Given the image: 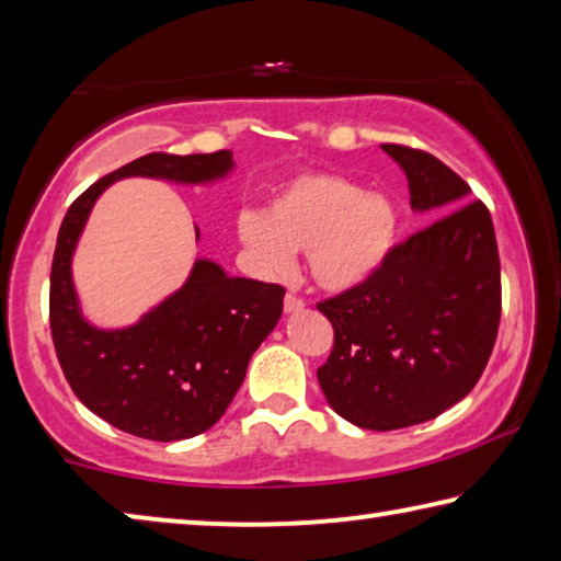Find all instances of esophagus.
Here are the masks:
<instances>
[{"instance_id":"esophagus-1","label":"esophagus","mask_w":561,"mask_h":561,"mask_svg":"<svg viewBox=\"0 0 561 561\" xmlns=\"http://www.w3.org/2000/svg\"><path fill=\"white\" fill-rule=\"evenodd\" d=\"M301 309H305V299H299V297H295V295L284 297V312L295 314V312H301Z\"/></svg>"}]
</instances>
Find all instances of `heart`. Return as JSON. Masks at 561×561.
Listing matches in <instances>:
<instances>
[{
  "mask_svg": "<svg viewBox=\"0 0 561 561\" xmlns=\"http://www.w3.org/2000/svg\"><path fill=\"white\" fill-rule=\"evenodd\" d=\"M399 232L394 204L336 174H305L274 194L264 215L244 211L237 234L266 277H287L307 249L312 279L350 291L375 277Z\"/></svg>",
  "mask_w": 561,
  "mask_h": 561,
  "instance_id": "1",
  "label": "heart"
}]
</instances>
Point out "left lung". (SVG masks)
I'll return each mask as SVG.
<instances>
[{
    "instance_id": "8db88e82",
    "label": "left lung",
    "mask_w": 561,
    "mask_h": 561,
    "mask_svg": "<svg viewBox=\"0 0 561 561\" xmlns=\"http://www.w3.org/2000/svg\"><path fill=\"white\" fill-rule=\"evenodd\" d=\"M381 149L407 174L412 209L437 219L397 244L375 277L319 301L334 346L317 379L346 422L389 432L472 392L500 329L502 274L492 217L467 202L469 184L420 149Z\"/></svg>"
}]
</instances>
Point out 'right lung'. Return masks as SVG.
Segmentation results:
<instances>
[{"instance_id":"obj_1","label":"right lung","mask_w":561,"mask_h":561,"mask_svg":"<svg viewBox=\"0 0 561 561\" xmlns=\"http://www.w3.org/2000/svg\"><path fill=\"white\" fill-rule=\"evenodd\" d=\"M229 149L215 154H147L102 176L69 207L49 279V327L61 371L87 409L141 439H190L215 426L242 387L247 364L282 317L279 284L229 277L197 260L190 277L139 322L94 327L82 314L72 256L94 202L127 176L211 184L229 176ZM199 239V229L194 227Z\"/></svg>"}]
</instances>
